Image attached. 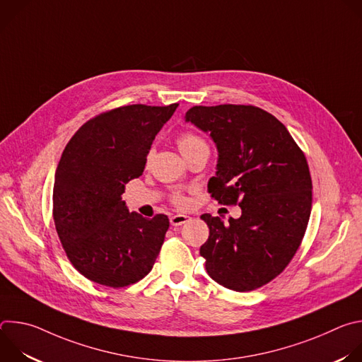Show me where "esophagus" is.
I'll return each instance as SVG.
<instances>
[{
  "instance_id": "34e87169",
  "label": "esophagus",
  "mask_w": 362,
  "mask_h": 362,
  "mask_svg": "<svg viewBox=\"0 0 362 362\" xmlns=\"http://www.w3.org/2000/svg\"><path fill=\"white\" fill-rule=\"evenodd\" d=\"M187 221H190V218L189 216H186V215H173V216H170V225L172 226H182V225H185Z\"/></svg>"
}]
</instances>
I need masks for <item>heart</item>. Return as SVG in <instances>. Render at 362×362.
I'll return each instance as SVG.
<instances>
[{
	"label": "heart",
	"mask_w": 362,
	"mask_h": 362,
	"mask_svg": "<svg viewBox=\"0 0 362 362\" xmlns=\"http://www.w3.org/2000/svg\"><path fill=\"white\" fill-rule=\"evenodd\" d=\"M177 146L180 148V151L183 153V156L187 159L190 158L193 153L199 151V150H203V148H208L209 150V146L208 143L204 141V139H202L199 134L193 133V132H183L177 136ZM151 154L153 151L150 150L148 154H147V160L151 159ZM172 203L175 206H177V208H186V206L189 204V200L185 194L179 193V192H175L170 197Z\"/></svg>",
	"instance_id": "heart-1"
}]
</instances>
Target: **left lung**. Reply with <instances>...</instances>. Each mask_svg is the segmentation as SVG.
<instances>
[{"label":"left lung","mask_w":362,"mask_h":362,"mask_svg":"<svg viewBox=\"0 0 362 362\" xmlns=\"http://www.w3.org/2000/svg\"><path fill=\"white\" fill-rule=\"evenodd\" d=\"M186 122L209 132L219 151L208 192L242 209L229 225L200 216L211 230L200 246L206 271L232 291L261 288L289 265L308 226L313 180L305 154L275 116L256 106H194Z\"/></svg>","instance_id":"8db88e82"}]
</instances>
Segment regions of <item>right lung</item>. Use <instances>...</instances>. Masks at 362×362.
<instances>
[{"mask_svg":"<svg viewBox=\"0 0 362 362\" xmlns=\"http://www.w3.org/2000/svg\"><path fill=\"white\" fill-rule=\"evenodd\" d=\"M177 106L132 105L100 113L62 154L53 189L56 230L71 265L95 284L129 286L156 262L169 218L130 214L122 194L141 176L154 137Z\"/></svg>","mask_w":362,"mask_h":362,"instance_id":"add662e5","label":"right lung"}]
</instances>
